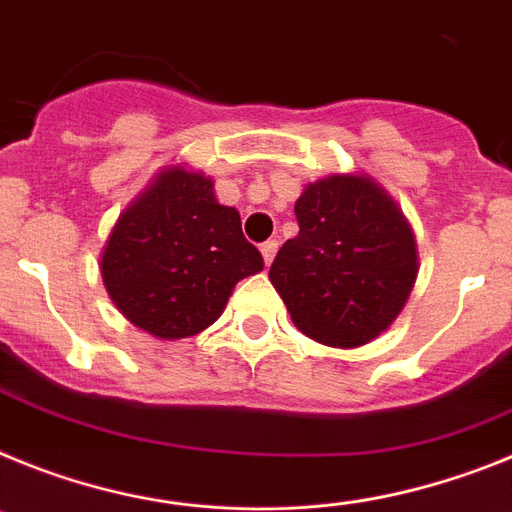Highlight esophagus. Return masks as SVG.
<instances>
[{
  "label": "esophagus",
  "instance_id": "esophagus-1",
  "mask_svg": "<svg viewBox=\"0 0 512 512\" xmlns=\"http://www.w3.org/2000/svg\"><path fill=\"white\" fill-rule=\"evenodd\" d=\"M260 252H262V257H265V265H270V262H273V257H275V252H278V242H275V239L262 242Z\"/></svg>",
  "mask_w": 512,
  "mask_h": 512
}]
</instances>
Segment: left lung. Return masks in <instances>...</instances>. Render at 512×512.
<instances>
[{"label": "left lung", "mask_w": 512, "mask_h": 512, "mask_svg": "<svg viewBox=\"0 0 512 512\" xmlns=\"http://www.w3.org/2000/svg\"><path fill=\"white\" fill-rule=\"evenodd\" d=\"M293 211L299 234L270 265L293 324L330 348L376 340L399 317L420 270L399 203L371 175L337 172L309 182Z\"/></svg>", "instance_id": "left-lung-1"}]
</instances>
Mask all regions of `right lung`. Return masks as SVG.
<instances>
[{"label": "right lung", "instance_id": "1", "mask_svg": "<svg viewBox=\"0 0 512 512\" xmlns=\"http://www.w3.org/2000/svg\"><path fill=\"white\" fill-rule=\"evenodd\" d=\"M260 270L262 255L244 239L237 208L221 206L211 177L185 164L157 172L118 216L100 255L113 304L159 340L211 327L234 286Z\"/></svg>", "mask_w": 512, "mask_h": 512}]
</instances>
